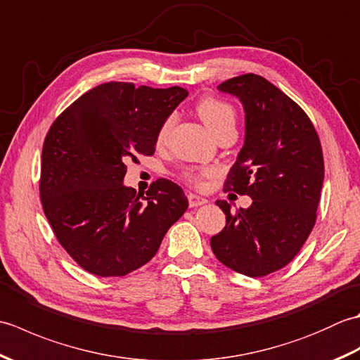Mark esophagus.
<instances>
[{
	"label": "esophagus",
	"mask_w": 360,
	"mask_h": 360,
	"mask_svg": "<svg viewBox=\"0 0 360 360\" xmlns=\"http://www.w3.org/2000/svg\"><path fill=\"white\" fill-rule=\"evenodd\" d=\"M204 204H207V200H205V198L193 195V193L188 195V205H190V207H198V205H204Z\"/></svg>",
	"instance_id": "obj_1"
}]
</instances>
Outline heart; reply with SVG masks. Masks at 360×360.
<instances>
[{
  "label": "heart",
  "mask_w": 360,
  "mask_h": 360,
  "mask_svg": "<svg viewBox=\"0 0 360 360\" xmlns=\"http://www.w3.org/2000/svg\"><path fill=\"white\" fill-rule=\"evenodd\" d=\"M196 112L213 136H215L218 131H221V129L235 127L233 106L224 101H219V98H215V97L202 98V101L198 102L196 105ZM172 127H173V116L167 117L162 122V125L159 127V131L156 136V142L159 145H162L167 141ZM202 174L204 173H187V178L198 184V182L201 181Z\"/></svg>",
  "instance_id": "b5f03b06"
}]
</instances>
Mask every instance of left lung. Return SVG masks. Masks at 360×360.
<instances>
[{"label": "left lung", "instance_id": "8db88e82", "mask_svg": "<svg viewBox=\"0 0 360 360\" xmlns=\"http://www.w3.org/2000/svg\"><path fill=\"white\" fill-rule=\"evenodd\" d=\"M218 89L238 97L246 114L244 145L224 188L250 196L252 204L232 212L217 201L226 227L210 246L232 271L264 277L292 262L316 224L322 145L307 112L262 75L229 79Z\"/></svg>", "mask_w": 360, "mask_h": 360}]
</instances>
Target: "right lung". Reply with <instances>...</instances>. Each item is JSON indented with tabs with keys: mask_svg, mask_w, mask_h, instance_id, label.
<instances>
[{
	"mask_svg": "<svg viewBox=\"0 0 360 360\" xmlns=\"http://www.w3.org/2000/svg\"><path fill=\"white\" fill-rule=\"evenodd\" d=\"M187 89L110 82L60 114L43 143L40 198L58 243L97 277H124L156 255L188 207L182 188L158 179L147 196L124 186L125 162L153 155L162 122Z\"/></svg>",
	"mask_w": 360,
	"mask_h": 360,
	"instance_id": "1",
	"label": "right lung"
}]
</instances>
